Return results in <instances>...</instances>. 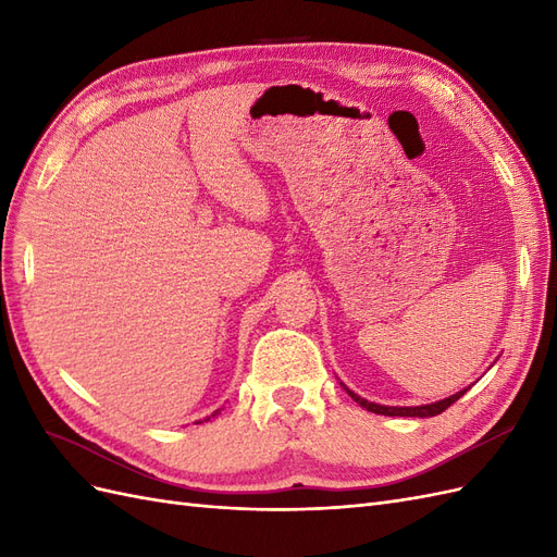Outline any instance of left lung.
Here are the masks:
<instances>
[{
	"label": "left lung",
	"instance_id": "left-lung-1",
	"mask_svg": "<svg viewBox=\"0 0 557 557\" xmlns=\"http://www.w3.org/2000/svg\"><path fill=\"white\" fill-rule=\"evenodd\" d=\"M344 385V383H342ZM474 385V383H471ZM471 385H467V387H462L460 393H455V395H450V397H446V399H440V401H432V404H420V407H385V404H376V401H369V399H364V397H360V395H356L350 391V387H346L344 385V391L356 399L362 409H367V411H372V413H379V416H409V418H432V416H440L442 411H446L450 404H455L458 401Z\"/></svg>",
	"mask_w": 557,
	"mask_h": 557
}]
</instances>
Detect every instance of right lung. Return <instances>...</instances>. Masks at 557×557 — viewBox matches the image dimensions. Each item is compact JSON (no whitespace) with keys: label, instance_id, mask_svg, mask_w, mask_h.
<instances>
[{"label":"right lung","instance_id":"add662e5","mask_svg":"<svg viewBox=\"0 0 557 557\" xmlns=\"http://www.w3.org/2000/svg\"><path fill=\"white\" fill-rule=\"evenodd\" d=\"M218 411H221V409H218ZM218 411H213V413H211V416H207V418H205V420H211V418H213V416H218ZM199 423H201V420H199Z\"/></svg>","mask_w":557,"mask_h":557}]
</instances>
